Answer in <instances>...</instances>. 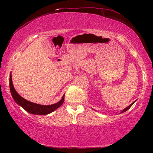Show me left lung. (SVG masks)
Segmentation results:
<instances>
[{
	"label": "left lung",
	"instance_id": "8db88e82",
	"mask_svg": "<svg viewBox=\"0 0 153 153\" xmlns=\"http://www.w3.org/2000/svg\"><path fill=\"white\" fill-rule=\"evenodd\" d=\"M134 102H132V103H131V104L130 105H129L128 107H126V108H125V109H123V110L122 111V112H121V113H123V112H125V111H126L127 110H128V109H129V108H130V107H131V106H132V105L134 104Z\"/></svg>",
	"mask_w": 153,
	"mask_h": 153
}]
</instances>
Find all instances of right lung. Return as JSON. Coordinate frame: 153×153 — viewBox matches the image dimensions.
Masks as SVG:
<instances>
[{
  "label": "right lung",
  "instance_id": "add662e5",
  "mask_svg": "<svg viewBox=\"0 0 153 153\" xmlns=\"http://www.w3.org/2000/svg\"><path fill=\"white\" fill-rule=\"evenodd\" d=\"M9 87L10 91H11V95L13 98V99L15 100V101L19 105L22 106L28 113H30L32 114H36V115H47V114L53 112V111L56 110V108H58L64 102L65 95H63V97H62V99L60 101L55 103V104L51 105H38L36 104V103L28 101V100H25V98L21 97L16 92V90H15L13 85L11 75H10L9 77Z\"/></svg>",
  "mask_w": 153,
  "mask_h": 153
}]
</instances>
